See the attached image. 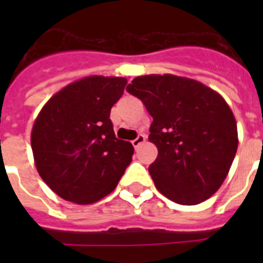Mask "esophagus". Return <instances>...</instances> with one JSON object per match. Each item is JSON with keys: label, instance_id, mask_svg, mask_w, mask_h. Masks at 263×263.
Segmentation results:
<instances>
[{"label": "esophagus", "instance_id": "esophagus-1", "mask_svg": "<svg viewBox=\"0 0 263 263\" xmlns=\"http://www.w3.org/2000/svg\"><path fill=\"white\" fill-rule=\"evenodd\" d=\"M144 140H146V136L143 135V134H139V135L136 136L135 139L132 140V144H134V147H138V146H140V144L143 143Z\"/></svg>", "mask_w": 263, "mask_h": 263}]
</instances>
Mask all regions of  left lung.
<instances>
[{
	"instance_id": "obj_1",
	"label": "left lung",
	"mask_w": 263,
	"mask_h": 263,
	"mask_svg": "<svg viewBox=\"0 0 263 263\" xmlns=\"http://www.w3.org/2000/svg\"><path fill=\"white\" fill-rule=\"evenodd\" d=\"M153 117L148 140L158 148L148 172L157 190L180 204H198L221 187L237 150L228 103L196 80L139 76L127 86Z\"/></svg>"
}]
</instances>
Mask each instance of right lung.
<instances>
[{"instance_id":"obj_1","label":"right lung","mask_w":263,"mask_h":263,"mask_svg":"<svg viewBox=\"0 0 263 263\" xmlns=\"http://www.w3.org/2000/svg\"><path fill=\"white\" fill-rule=\"evenodd\" d=\"M124 78L88 76L51 97L38 115L31 147L43 181L64 199L94 203L110 194L132 161L134 146L116 138L110 109Z\"/></svg>"}]
</instances>
